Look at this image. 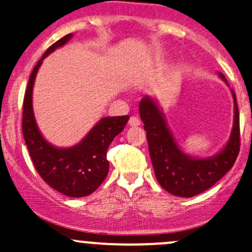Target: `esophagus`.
Wrapping results in <instances>:
<instances>
[{"label":"esophagus","mask_w":252,"mask_h":252,"mask_svg":"<svg viewBox=\"0 0 252 252\" xmlns=\"http://www.w3.org/2000/svg\"><path fill=\"white\" fill-rule=\"evenodd\" d=\"M129 126H140V119L137 117H130V119H129Z\"/></svg>","instance_id":"esophagus-1"}]
</instances>
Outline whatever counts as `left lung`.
<instances>
[{
	"label": "left lung",
	"instance_id": "8db88e82",
	"mask_svg": "<svg viewBox=\"0 0 252 252\" xmlns=\"http://www.w3.org/2000/svg\"><path fill=\"white\" fill-rule=\"evenodd\" d=\"M222 81L229 86L226 77L219 72ZM234 101V118L228 141L220 152L208 158H197L185 153L177 145L169 129L165 116L152 96H144L139 112L147 134L150 157L156 177L164 189L177 197L190 198L209 189L231 170L240 148L239 112L237 99Z\"/></svg>",
	"mask_w": 252,
	"mask_h": 252
}]
</instances>
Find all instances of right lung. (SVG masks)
Wrapping results in <instances>:
<instances>
[{"mask_svg":"<svg viewBox=\"0 0 252 252\" xmlns=\"http://www.w3.org/2000/svg\"><path fill=\"white\" fill-rule=\"evenodd\" d=\"M72 36L68 33L53 43L31 72L24 97L23 135L33 165L42 179L58 192L79 198L92 194L107 176L110 166L106 158L107 148L123 131L129 116L101 118L83 140L72 147H57L44 139L37 126L32 107L36 75L44 58L65 46Z\"/></svg>","mask_w":252,"mask_h":252,"instance_id":"obj_1","label":"right lung"}]
</instances>
